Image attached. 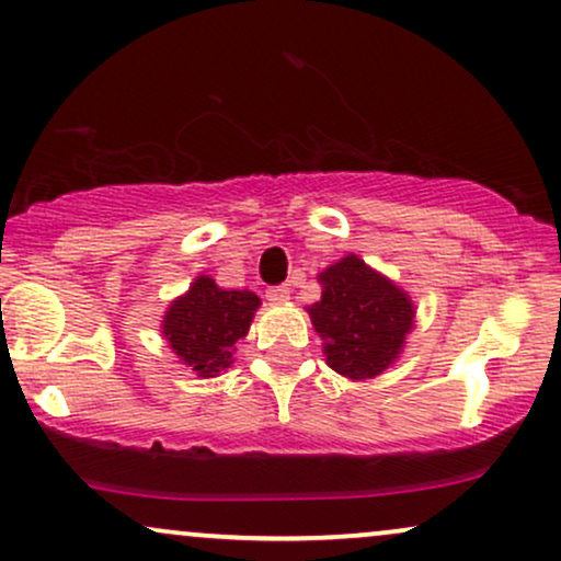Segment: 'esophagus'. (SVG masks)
<instances>
[{"mask_svg":"<svg viewBox=\"0 0 561 561\" xmlns=\"http://www.w3.org/2000/svg\"><path fill=\"white\" fill-rule=\"evenodd\" d=\"M266 298L274 302V306H282V302L289 300V287L279 285V287H268L266 289Z\"/></svg>","mask_w":561,"mask_h":561,"instance_id":"obj_1","label":"esophagus"}]
</instances>
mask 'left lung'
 Returning <instances> with one entry per match:
<instances>
[{
  "instance_id": "8db88e82",
  "label": "left lung",
  "mask_w": 561,
  "mask_h": 561,
  "mask_svg": "<svg viewBox=\"0 0 561 561\" xmlns=\"http://www.w3.org/2000/svg\"><path fill=\"white\" fill-rule=\"evenodd\" d=\"M317 279L321 298L306 311L330 369L356 382L385 375L414 330L411 295L356 253L343 255Z\"/></svg>"
}]
</instances>
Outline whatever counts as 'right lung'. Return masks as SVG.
Masks as SVG:
<instances>
[{"label": "right lung", "mask_w": 561, "mask_h": 561, "mask_svg": "<svg viewBox=\"0 0 561 561\" xmlns=\"http://www.w3.org/2000/svg\"><path fill=\"white\" fill-rule=\"evenodd\" d=\"M261 298L250 289H224L214 276H195L190 289L165 308V343L199 379L218 377L234 364L237 340L248 334Z\"/></svg>", "instance_id": "1"}]
</instances>
